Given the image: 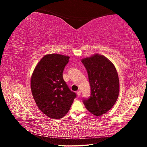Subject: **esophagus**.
<instances>
[{
    "label": "esophagus",
    "instance_id": "esophagus-1",
    "mask_svg": "<svg viewBox=\"0 0 147 147\" xmlns=\"http://www.w3.org/2000/svg\"><path fill=\"white\" fill-rule=\"evenodd\" d=\"M77 94L78 96H80V95H81V91H80V90L77 91Z\"/></svg>",
    "mask_w": 147,
    "mask_h": 147
}]
</instances>
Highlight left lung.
<instances>
[{
    "instance_id": "8db88e82",
    "label": "left lung",
    "mask_w": 147,
    "mask_h": 147,
    "mask_svg": "<svg viewBox=\"0 0 147 147\" xmlns=\"http://www.w3.org/2000/svg\"><path fill=\"white\" fill-rule=\"evenodd\" d=\"M87 70L91 94L83 98L88 111L100 116L112 107L119 95V84L117 70L105 57L95 55L82 61Z\"/></svg>"
}]
</instances>
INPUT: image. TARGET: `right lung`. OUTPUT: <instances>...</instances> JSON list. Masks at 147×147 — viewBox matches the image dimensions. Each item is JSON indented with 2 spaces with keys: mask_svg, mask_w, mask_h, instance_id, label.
Segmentation results:
<instances>
[{
  "mask_svg": "<svg viewBox=\"0 0 147 147\" xmlns=\"http://www.w3.org/2000/svg\"><path fill=\"white\" fill-rule=\"evenodd\" d=\"M69 57L51 54L40 61L31 78L32 94L38 107L47 117L59 119L70 110L77 94L63 77Z\"/></svg>",
  "mask_w": 147,
  "mask_h": 147,
  "instance_id": "1",
  "label": "right lung"
}]
</instances>
